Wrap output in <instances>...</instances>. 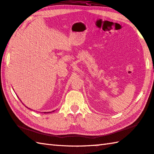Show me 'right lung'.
I'll return each instance as SVG.
<instances>
[{
	"label": "right lung",
	"instance_id": "1",
	"mask_svg": "<svg viewBox=\"0 0 154 154\" xmlns=\"http://www.w3.org/2000/svg\"><path fill=\"white\" fill-rule=\"evenodd\" d=\"M52 112H54V111H52ZM44 113H46V112H44ZM47 113H48V112H47Z\"/></svg>",
	"mask_w": 154,
	"mask_h": 154
}]
</instances>
